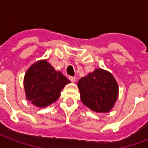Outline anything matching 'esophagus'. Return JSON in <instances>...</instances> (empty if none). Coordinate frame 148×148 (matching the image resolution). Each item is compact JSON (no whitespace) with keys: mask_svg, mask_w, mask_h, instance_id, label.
<instances>
[{"mask_svg":"<svg viewBox=\"0 0 148 148\" xmlns=\"http://www.w3.org/2000/svg\"><path fill=\"white\" fill-rule=\"evenodd\" d=\"M69 79L71 80V82H75V80H76V79H75V77H71V76H70V77H69Z\"/></svg>","mask_w":148,"mask_h":148,"instance_id":"obj_1","label":"esophagus"}]
</instances>
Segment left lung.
I'll list each match as a JSON object with an SVG mask.
<instances>
[{"label":"left lung","mask_w":148,"mask_h":148,"mask_svg":"<svg viewBox=\"0 0 148 148\" xmlns=\"http://www.w3.org/2000/svg\"><path fill=\"white\" fill-rule=\"evenodd\" d=\"M82 102L96 112H109L119 95V87L113 75L97 68L77 82Z\"/></svg>","instance_id":"left-lung-1"}]
</instances>
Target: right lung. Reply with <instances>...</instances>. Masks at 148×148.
Returning <instances> with one entry per match:
<instances>
[{"instance_id": "obj_1", "label": "right lung", "mask_w": 148, "mask_h": 148, "mask_svg": "<svg viewBox=\"0 0 148 148\" xmlns=\"http://www.w3.org/2000/svg\"><path fill=\"white\" fill-rule=\"evenodd\" d=\"M71 83L60 71H55L47 59L36 62L24 77L26 99L39 108H45L56 101L66 85Z\"/></svg>"}]
</instances>
